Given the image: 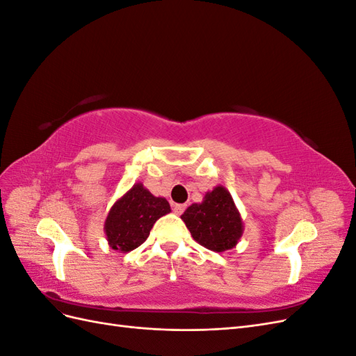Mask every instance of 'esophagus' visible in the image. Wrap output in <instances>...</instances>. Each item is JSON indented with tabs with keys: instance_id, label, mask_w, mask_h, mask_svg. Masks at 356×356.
<instances>
[{
	"instance_id": "34e87169",
	"label": "esophagus",
	"mask_w": 356,
	"mask_h": 356,
	"mask_svg": "<svg viewBox=\"0 0 356 356\" xmlns=\"http://www.w3.org/2000/svg\"><path fill=\"white\" fill-rule=\"evenodd\" d=\"M186 204H182V203H175L174 204V212L177 213V215H181L182 212H184L186 211Z\"/></svg>"
}]
</instances>
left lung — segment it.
Masks as SVG:
<instances>
[{"label":"left lung","instance_id":"obj_1","mask_svg":"<svg viewBox=\"0 0 356 356\" xmlns=\"http://www.w3.org/2000/svg\"><path fill=\"white\" fill-rule=\"evenodd\" d=\"M193 239L207 250L224 252L238 245L243 234V220L227 188L217 186L193 203L181 215Z\"/></svg>","mask_w":356,"mask_h":356}]
</instances>
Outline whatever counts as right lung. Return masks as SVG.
Instances as JSON below:
<instances>
[{
    "instance_id": "right-lung-1",
    "label": "right lung",
    "mask_w": 356,
    "mask_h": 356,
    "mask_svg": "<svg viewBox=\"0 0 356 356\" xmlns=\"http://www.w3.org/2000/svg\"><path fill=\"white\" fill-rule=\"evenodd\" d=\"M170 212L165 197H156L143 182H136L122 197H118L105 218L104 232L111 250L131 252L143 245L154 222Z\"/></svg>"
}]
</instances>
